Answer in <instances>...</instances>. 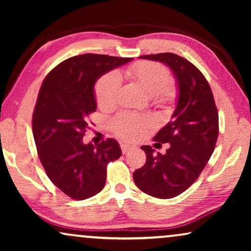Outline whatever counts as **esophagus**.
<instances>
[{"label": "esophagus", "mask_w": 251, "mask_h": 251, "mask_svg": "<svg viewBox=\"0 0 251 251\" xmlns=\"http://www.w3.org/2000/svg\"><path fill=\"white\" fill-rule=\"evenodd\" d=\"M133 149V146H131V145H129V144H121V150H122V153L123 154H126V153H128L129 151H131Z\"/></svg>", "instance_id": "1"}]
</instances>
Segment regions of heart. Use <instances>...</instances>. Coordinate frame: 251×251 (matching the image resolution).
Returning a JSON list of instances; mask_svg holds the SVG:
<instances>
[{"label": "heart", "mask_w": 251, "mask_h": 251, "mask_svg": "<svg viewBox=\"0 0 251 251\" xmlns=\"http://www.w3.org/2000/svg\"><path fill=\"white\" fill-rule=\"evenodd\" d=\"M126 75L138 82L156 105H167L176 98V88L169 82V73L161 64L138 61L128 67ZM120 88L121 76L118 72L112 71L102 75L95 87V97L99 107H113L118 101ZM151 126V120L126 113L116 116L112 122L113 131L122 138L129 140L140 138L145 135Z\"/></svg>", "instance_id": "heart-1"}]
</instances>
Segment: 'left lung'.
<instances>
[{
  "label": "left lung",
  "mask_w": 251,
  "mask_h": 251,
  "mask_svg": "<svg viewBox=\"0 0 251 251\" xmlns=\"http://www.w3.org/2000/svg\"><path fill=\"white\" fill-rule=\"evenodd\" d=\"M140 58L170 68L177 80L178 99L171 121L154 137L170 147L161 154L149 145L142 146L146 162L133 173V180L151 197L171 199L198 179L210 159L218 137V112L208 81L187 59L171 52Z\"/></svg>",
  "instance_id": "obj_1"
}]
</instances>
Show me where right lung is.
I'll list each match as a JSON object with an SVG mask.
<instances>
[{"mask_svg": "<svg viewBox=\"0 0 251 251\" xmlns=\"http://www.w3.org/2000/svg\"><path fill=\"white\" fill-rule=\"evenodd\" d=\"M131 59L80 54L54 67L41 85L32 120L37 154L50 180L74 200L99 193L107 164L121 156L115 139L92 145L83 143V136L89 115L97 109L96 81Z\"/></svg>", "mask_w": 251, "mask_h": 251, "instance_id": "right-lung-1", "label": "right lung"}]
</instances>
